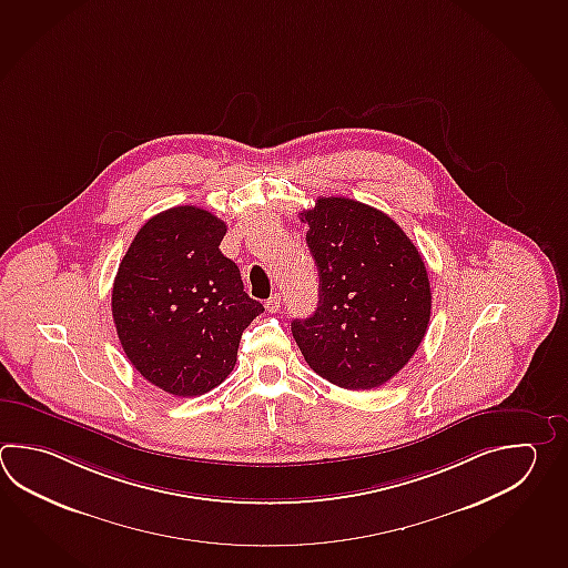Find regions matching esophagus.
Wrapping results in <instances>:
<instances>
[{
    "label": "esophagus",
    "instance_id": "esophagus-1",
    "mask_svg": "<svg viewBox=\"0 0 568 568\" xmlns=\"http://www.w3.org/2000/svg\"><path fill=\"white\" fill-rule=\"evenodd\" d=\"M265 307L268 313L278 312V310H281V295H278V293L271 295V297L266 300Z\"/></svg>",
    "mask_w": 568,
    "mask_h": 568
}]
</instances>
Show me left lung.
<instances>
[{
  "label": "left lung",
  "mask_w": 568,
  "mask_h": 568,
  "mask_svg": "<svg viewBox=\"0 0 568 568\" xmlns=\"http://www.w3.org/2000/svg\"><path fill=\"white\" fill-rule=\"evenodd\" d=\"M320 275L312 317L293 320L303 358L347 390L388 383L415 356L430 320L427 266L405 231L349 197H317L303 210Z\"/></svg>",
  "instance_id": "1"
}]
</instances>
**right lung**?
Returning a JSON list of instances; mask_svg holds the SVG:
<instances>
[{"mask_svg": "<svg viewBox=\"0 0 568 568\" xmlns=\"http://www.w3.org/2000/svg\"><path fill=\"white\" fill-rule=\"evenodd\" d=\"M224 234L226 224L209 210H163L141 226L116 271L111 307L123 352L174 396L224 383L244 329L265 312L222 255Z\"/></svg>", "mask_w": 568, "mask_h": 568, "instance_id": "obj_1", "label": "right lung"}]
</instances>
